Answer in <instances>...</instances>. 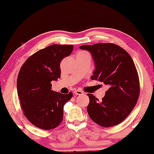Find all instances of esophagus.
Returning <instances> with one entry per match:
<instances>
[{
	"mask_svg": "<svg viewBox=\"0 0 154 154\" xmlns=\"http://www.w3.org/2000/svg\"><path fill=\"white\" fill-rule=\"evenodd\" d=\"M82 94H84V93L79 90H75L74 91V95H82Z\"/></svg>",
	"mask_w": 154,
	"mask_h": 154,
	"instance_id": "1",
	"label": "esophagus"
}]
</instances>
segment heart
<instances>
[{"instance_id": "1", "label": "heart", "mask_w": 154, "mask_h": 154, "mask_svg": "<svg viewBox=\"0 0 154 154\" xmlns=\"http://www.w3.org/2000/svg\"><path fill=\"white\" fill-rule=\"evenodd\" d=\"M79 54H86V52H84V51H80Z\"/></svg>"}]
</instances>
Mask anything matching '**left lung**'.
Returning <instances> with one entry per match:
<instances>
[{"label": "left lung", "mask_w": 154, "mask_h": 154, "mask_svg": "<svg viewBox=\"0 0 154 154\" xmlns=\"http://www.w3.org/2000/svg\"><path fill=\"white\" fill-rule=\"evenodd\" d=\"M91 54L95 70L91 79L108 86L102 101L88 94L90 118L103 127H111L124 121L133 111L140 95V82L133 59L122 47L112 43L82 45Z\"/></svg>", "instance_id": "1"}]
</instances>
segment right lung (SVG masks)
Returning a JSON list of instances; mask_svg holds the SVG:
<instances>
[{
    "label": "right lung",
    "instance_id": "add662e5",
    "mask_svg": "<svg viewBox=\"0 0 154 154\" xmlns=\"http://www.w3.org/2000/svg\"><path fill=\"white\" fill-rule=\"evenodd\" d=\"M73 45H52L40 49L26 60L17 77V94L26 117L43 130L54 129L61 123L63 106L72 93L62 94L51 90V82L60 77L63 58Z\"/></svg>",
    "mask_w": 154,
    "mask_h": 154
}]
</instances>
